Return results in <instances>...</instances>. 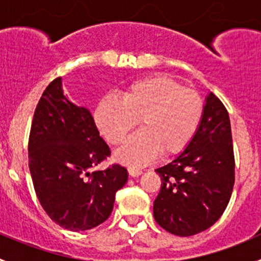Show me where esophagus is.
Segmentation results:
<instances>
[{
  "instance_id": "obj_1",
  "label": "esophagus",
  "mask_w": 261,
  "mask_h": 261,
  "mask_svg": "<svg viewBox=\"0 0 261 261\" xmlns=\"http://www.w3.org/2000/svg\"><path fill=\"white\" fill-rule=\"evenodd\" d=\"M127 172H128V174L131 175V177H139V175L143 174V172H141L140 169H138V168H135V167H128Z\"/></svg>"
}]
</instances>
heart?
Listing matches in <instances>:
<instances>
[{
	"label": "heart",
	"instance_id": "1",
	"mask_svg": "<svg viewBox=\"0 0 261 261\" xmlns=\"http://www.w3.org/2000/svg\"><path fill=\"white\" fill-rule=\"evenodd\" d=\"M202 115L203 101L196 91L160 74L128 84L120 101L102 99L94 111V122L107 143L120 145L140 121L143 130L126 141L116 158L125 164L144 165L159 152L168 158L183 151Z\"/></svg>",
	"mask_w": 261,
	"mask_h": 261
}]
</instances>
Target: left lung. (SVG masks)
I'll return each instance as SVG.
<instances>
[{
    "mask_svg": "<svg viewBox=\"0 0 261 261\" xmlns=\"http://www.w3.org/2000/svg\"><path fill=\"white\" fill-rule=\"evenodd\" d=\"M162 187L154 201L158 225L177 236L211 227L222 216L235 183V156L228 112L213 93L188 146L158 168Z\"/></svg>",
    "mask_w": 261,
    "mask_h": 261,
    "instance_id": "1",
    "label": "left lung"
}]
</instances>
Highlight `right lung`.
Returning <instances> with one entry per match:
<instances>
[{
    "label": "right lung",
    "mask_w": 261,
    "mask_h": 261,
    "mask_svg": "<svg viewBox=\"0 0 261 261\" xmlns=\"http://www.w3.org/2000/svg\"><path fill=\"white\" fill-rule=\"evenodd\" d=\"M110 155L91 112L68 101L62 78H55L41 94L29 136L34 189L55 223L86 231L110 217L116 192L127 181L120 164L93 170Z\"/></svg>",
    "instance_id": "1"
}]
</instances>
